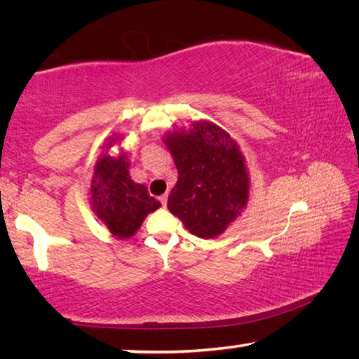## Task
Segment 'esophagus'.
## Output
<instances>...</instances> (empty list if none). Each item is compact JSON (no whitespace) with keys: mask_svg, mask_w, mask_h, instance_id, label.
I'll use <instances>...</instances> for the list:
<instances>
[{"mask_svg":"<svg viewBox=\"0 0 359 359\" xmlns=\"http://www.w3.org/2000/svg\"><path fill=\"white\" fill-rule=\"evenodd\" d=\"M158 201H160V203H161V205H163V208H165V205H166V203H168V196H166V194H163V196H160V198H158Z\"/></svg>","mask_w":359,"mask_h":359,"instance_id":"34e87169","label":"esophagus"}]
</instances>
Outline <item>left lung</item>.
Listing matches in <instances>:
<instances>
[{
  "mask_svg": "<svg viewBox=\"0 0 359 359\" xmlns=\"http://www.w3.org/2000/svg\"><path fill=\"white\" fill-rule=\"evenodd\" d=\"M165 142L179 172L168 209L191 234L217 238L248 199L247 168L238 145L209 121H196L190 131L174 133Z\"/></svg>",
  "mask_w": 359,
  "mask_h": 359,
  "instance_id": "8db88e82",
  "label": "left lung"
}]
</instances>
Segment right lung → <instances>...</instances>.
<instances>
[{"label":"right lung","mask_w":359,"mask_h":359,"mask_svg":"<svg viewBox=\"0 0 359 359\" xmlns=\"http://www.w3.org/2000/svg\"><path fill=\"white\" fill-rule=\"evenodd\" d=\"M128 168L125 155L117 160L102 155L92 180L93 209L120 239L135 234L147 214L160 208V201L150 196L147 188L131 180Z\"/></svg>","instance_id":"1"}]
</instances>
